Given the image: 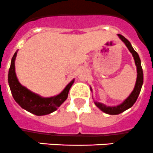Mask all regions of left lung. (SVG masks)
Wrapping results in <instances>:
<instances>
[{
	"mask_svg": "<svg viewBox=\"0 0 153 153\" xmlns=\"http://www.w3.org/2000/svg\"><path fill=\"white\" fill-rule=\"evenodd\" d=\"M118 36L120 37V39L125 43L126 47L130 51V52L132 53V56L134 57V62H135L136 67H137V79H136L135 86L134 88V90L132 91L130 96H128V98L121 104L118 105L117 106H106V105L100 103V102H95V104L96 105V106H98L99 108L104 113L110 114V115L119 114L120 113L125 111L128 109H129L130 107H131L134 105V102H136V100H137L138 95H139L140 92H141L142 84H143V71H142V65H141V60H140L138 53L133 49L131 43L125 37L123 36L120 34H118Z\"/></svg>",
	"mask_w": 153,
	"mask_h": 153,
	"instance_id": "left-lung-1",
	"label": "left lung"
}]
</instances>
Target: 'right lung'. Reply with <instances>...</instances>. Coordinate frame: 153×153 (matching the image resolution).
Wrapping results in <instances>:
<instances>
[{"instance_id": "right-lung-1", "label": "right lung", "mask_w": 153, "mask_h": 153, "mask_svg": "<svg viewBox=\"0 0 153 153\" xmlns=\"http://www.w3.org/2000/svg\"><path fill=\"white\" fill-rule=\"evenodd\" d=\"M17 52L18 51L15 53L11 59V66L8 71L9 86L14 100L22 108L37 116L47 115L55 111L67 100L70 88L74 83V80L73 79L57 96L49 98L41 97L39 95L31 92L28 88L22 86L19 83L15 69V61Z\"/></svg>"}]
</instances>
